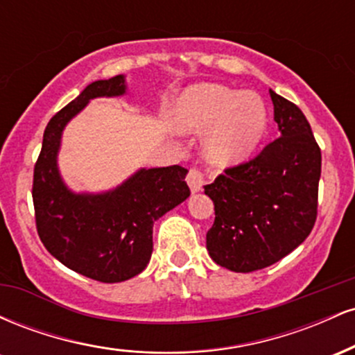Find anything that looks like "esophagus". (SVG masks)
Returning a JSON list of instances; mask_svg holds the SVG:
<instances>
[{
  "mask_svg": "<svg viewBox=\"0 0 355 355\" xmlns=\"http://www.w3.org/2000/svg\"><path fill=\"white\" fill-rule=\"evenodd\" d=\"M187 183H189L191 193H197V191L202 190L203 187V175L202 172H198V170L191 168L189 175H187Z\"/></svg>",
  "mask_w": 355,
  "mask_h": 355,
  "instance_id": "esophagus-1",
  "label": "esophagus"
}]
</instances>
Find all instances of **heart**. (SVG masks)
Masks as SVG:
<instances>
[{
    "label": "heart",
    "instance_id": "obj_1",
    "mask_svg": "<svg viewBox=\"0 0 355 355\" xmlns=\"http://www.w3.org/2000/svg\"><path fill=\"white\" fill-rule=\"evenodd\" d=\"M173 123L182 132H203V153L217 166L243 162L268 126L266 101L255 92H239L218 83L187 88L173 110Z\"/></svg>",
    "mask_w": 355,
    "mask_h": 355
}]
</instances>
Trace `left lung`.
Masks as SVG:
<instances>
[{
  "label": "left lung",
  "mask_w": 355,
  "mask_h": 355,
  "mask_svg": "<svg viewBox=\"0 0 355 355\" xmlns=\"http://www.w3.org/2000/svg\"><path fill=\"white\" fill-rule=\"evenodd\" d=\"M270 98L279 138L203 187L215 205L207 250L215 263L243 274L291 254L317 217L320 148L300 108L274 89Z\"/></svg>",
  "instance_id": "left-lung-1"
}]
</instances>
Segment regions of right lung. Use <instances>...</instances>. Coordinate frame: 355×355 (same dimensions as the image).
<instances>
[{"instance_id":"right-lung-1","label":"right lung","mask_w":355,"mask_h":355,"mask_svg":"<svg viewBox=\"0 0 355 355\" xmlns=\"http://www.w3.org/2000/svg\"><path fill=\"white\" fill-rule=\"evenodd\" d=\"M125 75L89 83L46 125L35 165L36 229L46 250L64 267L105 284L145 270L153 252V223L190 197L180 165L140 168L107 191H73L60 173L64 126L95 98L126 93Z\"/></svg>"}]
</instances>
